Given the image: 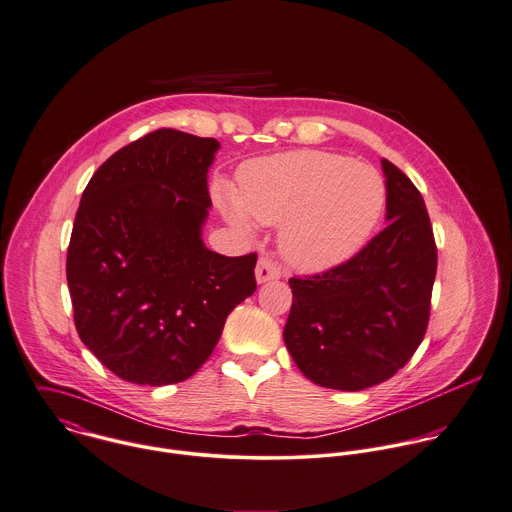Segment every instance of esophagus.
<instances>
[{
    "instance_id": "obj_1",
    "label": "esophagus",
    "mask_w": 512,
    "mask_h": 512,
    "mask_svg": "<svg viewBox=\"0 0 512 512\" xmlns=\"http://www.w3.org/2000/svg\"><path fill=\"white\" fill-rule=\"evenodd\" d=\"M281 271L277 267V263L271 259V257H261L257 261V267H255V277H257V283H267V281H273V279H279Z\"/></svg>"
}]
</instances>
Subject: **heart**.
<instances>
[{
  "label": "heart",
  "mask_w": 512,
  "mask_h": 512,
  "mask_svg": "<svg viewBox=\"0 0 512 512\" xmlns=\"http://www.w3.org/2000/svg\"><path fill=\"white\" fill-rule=\"evenodd\" d=\"M385 181L367 163L327 151H291L247 163L239 191L219 189L233 225L251 229V217L281 223L279 247L305 273L333 269L371 237L385 209Z\"/></svg>",
  "instance_id": "1"
}]
</instances>
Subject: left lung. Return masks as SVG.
Wrapping results in <instances>:
<instances>
[{"mask_svg": "<svg viewBox=\"0 0 512 512\" xmlns=\"http://www.w3.org/2000/svg\"><path fill=\"white\" fill-rule=\"evenodd\" d=\"M383 171L389 225L349 261L289 279L283 339L319 387L379 385L409 363L427 333L437 275L433 225L413 181L387 159Z\"/></svg>", "mask_w": 512, "mask_h": 512, "instance_id": "obj_1", "label": "left lung"}]
</instances>
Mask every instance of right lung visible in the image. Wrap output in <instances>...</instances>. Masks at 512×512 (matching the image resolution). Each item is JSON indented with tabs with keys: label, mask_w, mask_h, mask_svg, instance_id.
Masks as SVG:
<instances>
[{
	"label": "right lung",
	"mask_w": 512,
	"mask_h": 512,
	"mask_svg": "<svg viewBox=\"0 0 512 512\" xmlns=\"http://www.w3.org/2000/svg\"><path fill=\"white\" fill-rule=\"evenodd\" d=\"M219 141L157 129L89 179L67 247V287L83 345L119 379L163 387L213 353L227 315L257 289V255L201 239Z\"/></svg>",
	"instance_id": "obj_1"
}]
</instances>
